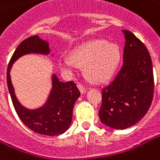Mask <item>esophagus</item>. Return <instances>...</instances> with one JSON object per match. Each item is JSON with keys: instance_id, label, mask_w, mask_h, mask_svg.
<instances>
[{"instance_id": "1", "label": "esophagus", "mask_w": 160, "mask_h": 160, "mask_svg": "<svg viewBox=\"0 0 160 160\" xmlns=\"http://www.w3.org/2000/svg\"><path fill=\"white\" fill-rule=\"evenodd\" d=\"M78 88H79V89H80V91L81 94H84V93L86 92V88H85L82 84H79V85H78Z\"/></svg>"}]
</instances>
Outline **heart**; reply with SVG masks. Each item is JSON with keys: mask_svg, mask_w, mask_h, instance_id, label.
Returning a JSON list of instances; mask_svg holds the SVG:
<instances>
[{"mask_svg": "<svg viewBox=\"0 0 160 160\" xmlns=\"http://www.w3.org/2000/svg\"><path fill=\"white\" fill-rule=\"evenodd\" d=\"M120 58L121 52L117 43L92 39L75 47L71 57L59 58L58 65L67 71H72L77 66L84 67V74L89 81L103 83L113 76Z\"/></svg>", "mask_w": 160, "mask_h": 160, "instance_id": "obj_1", "label": "heart"}]
</instances>
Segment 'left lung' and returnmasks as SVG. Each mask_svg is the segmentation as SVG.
Segmentation results:
<instances>
[{"instance_id": "left-lung-1", "label": "left lung", "mask_w": 160, "mask_h": 160, "mask_svg": "<svg viewBox=\"0 0 160 160\" xmlns=\"http://www.w3.org/2000/svg\"><path fill=\"white\" fill-rule=\"evenodd\" d=\"M123 65L113 81L102 89L99 117L101 123L125 129L138 123L151 105L154 93L152 61L146 46L129 31L123 30Z\"/></svg>"}]
</instances>
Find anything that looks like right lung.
Masks as SVG:
<instances>
[{"label":"right lung","mask_w":160,"mask_h":160,"mask_svg":"<svg viewBox=\"0 0 160 160\" xmlns=\"http://www.w3.org/2000/svg\"><path fill=\"white\" fill-rule=\"evenodd\" d=\"M49 43L38 35L22 41L17 47L7 69V85L16 113L25 126L32 131L46 136H58L64 133L71 126L72 109L80 92L73 81L62 82L52 74V89L48 100L41 108L30 109L23 107L16 98L12 84L10 71L12 64L20 57L31 54H50Z\"/></svg>","instance_id":"obj_1"}]
</instances>
